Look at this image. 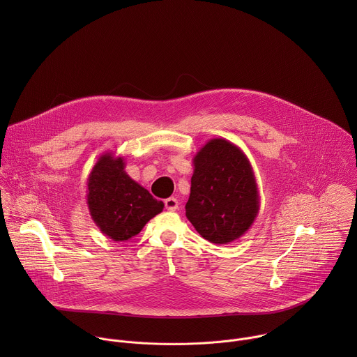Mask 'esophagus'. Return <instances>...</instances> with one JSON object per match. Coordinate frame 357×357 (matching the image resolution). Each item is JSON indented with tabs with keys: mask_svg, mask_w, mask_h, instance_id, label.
<instances>
[{
	"mask_svg": "<svg viewBox=\"0 0 357 357\" xmlns=\"http://www.w3.org/2000/svg\"><path fill=\"white\" fill-rule=\"evenodd\" d=\"M165 208H167L168 211H171V212H175V211L179 208L178 199H176V197H168V199L165 200Z\"/></svg>",
	"mask_w": 357,
	"mask_h": 357,
	"instance_id": "1",
	"label": "esophagus"
}]
</instances>
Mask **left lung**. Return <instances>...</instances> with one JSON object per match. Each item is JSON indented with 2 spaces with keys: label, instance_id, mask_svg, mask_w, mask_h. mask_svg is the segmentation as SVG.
Wrapping results in <instances>:
<instances>
[{
  "label": "left lung",
  "instance_id": "8db88e82",
  "mask_svg": "<svg viewBox=\"0 0 357 357\" xmlns=\"http://www.w3.org/2000/svg\"><path fill=\"white\" fill-rule=\"evenodd\" d=\"M186 218L211 243L229 244L256 220L260 195L243 149L225 138H212L193 157Z\"/></svg>",
  "mask_w": 357,
  "mask_h": 357
}]
</instances>
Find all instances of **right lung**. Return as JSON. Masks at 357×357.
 I'll use <instances>...</instances> for the list:
<instances>
[{
	"label": "right lung",
	"instance_id": "obj_1",
	"mask_svg": "<svg viewBox=\"0 0 357 357\" xmlns=\"http://www.w3.org/2000/svg\"><path fill=\"white\" fill-rule=\"evenodd\" d=\"M126 161L105 152L87 179V206L100 231L114 241L137 236L142 227L164 209L145 188L124 171Z\"/></svg>",
	"mask_w": 357,
	"mask_h": 357
}]
</instances>
